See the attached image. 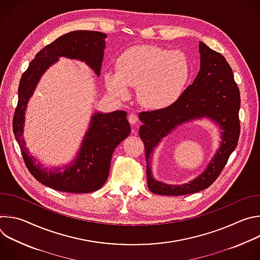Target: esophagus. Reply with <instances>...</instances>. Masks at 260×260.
Listing matches in <instances>:
<instances>
[{"mask_svg": "<svg viewBox=\"0 0 260 260\" xmlns=\"http://www.w3.org/2000/svg\"><path fill=\"white\" fill-rule=\"evenodd\" d=\"M128 121L131 122V124L136 125L138 123V116L136 114H134V113H131L128 115Z\"/></svg>", "mask_w": 260, "mask_h": 260, "instance_id": "1", "label": "esophagus"}]
</instances>
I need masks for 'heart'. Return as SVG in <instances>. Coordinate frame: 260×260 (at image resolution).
Here are the masks:
<instances>
[{
    "mask_svg": "<svg viewBox=\"0 0 260 260\" xmlns=\"http://www.w3.org/2000/svg\"><path fill=\"white\" fill-rule=\"evenodd\" d=\"M190 72L189 59L182 51L137 45L119 55L116 71L105 73V83L120 99L129 95L131 87H138V99L144 107L160 110L179 100Z\"/></svg>",
    "mask_w": 260,
    "mask_h": 260,
    "instance_id": "heart-1",
    "label": "heart"
}]
</instances>
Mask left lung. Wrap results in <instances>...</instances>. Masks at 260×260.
Instances as JSON below:
<instances>
[{"mask_svg": "<svg viewBox=\"0 0 260 260\" xmlns=\"http://www.w3.org/2000/svg\"><path fill=\"white\" fill-rule=\"evenodd\" d=\"M200 71L192 84L168 108L139 114V129L145 145L147 184L151 192L160 196H185L208 188L225 167L236 149L240 136V90L231 66L224 56L199 44ZM212 120L220 128V145L206 169L196 179L181 185L156 180L152 174L151 155L161 138L178 126L197 119Z\"/></svg>", "mask_w": 260, "mask_h": 260, "instance_id": "obj_1", "label": "left lung"}]
</instances>
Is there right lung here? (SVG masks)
I'll use <instances>...</instances> for the list:
<instances>
[{"instance_id": "right-lung-1", "label": "right lung", "mask_w": 260, "mask_h": 260, "mask_svg": "<svg viewBox=\"0 0 260 260\" xmlns=\"http://www.w3.org/2000/svg\"><path fill=\"white\" fill-rule=\"evenodd\" d=\"M106 38V34L95 30H73L60 36L36 54L19 82L18 103L13 118L16 141L25 166L35 179L58 191L89 193L103 186L109 176L115 148L131 134L127 113L125 111L94 112L74 159L59 168L47 169L41 162H37L25 145L22 135L26 107L43 74L59 57L83 61L100 77Z\"/></svg>"}]
</instances>
